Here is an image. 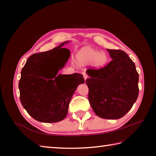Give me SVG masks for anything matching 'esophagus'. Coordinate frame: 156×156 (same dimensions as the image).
<instances>
[{
	"label": "esophagus",
	"mask_w": 156,
	"mask_h": 156,
	"mask_svg": "<svg viewBox=\"0 0 156 156\" xmlns=\"http://www.w3.org/2000/svg\"><path fill=\"white\" fill-rule=\"evenodd\" d=\"M83 77H84V80H87V78H88V76L87 74L85 72H83Z\"/></svg>",
	"instance_id": "34e87169"
}]
</instances>
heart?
<instances>
[{"label":"heart","mask_w":156,"mask_h":156,"mask_svg":"<svg viewBox=\"0 0 156 156\" xmlns=\"http://www.w3.org/2000/svg\"><path fill=\"white\" fill-rule=\"evenodd\" d=\"M77 59L80 65H87L92 62L94 67L101 69L107 65L109 58L106 52H99L91 47H84L78 52Z\"/></svg>","instance_id":"heart-1"}]
</instances>
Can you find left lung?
I'll return each instance as SVG.
<instances>
[{
  "label": "left lung",
  "instance_id": "8db88e82",
  "mask_svg": "<svg viewBox=\"0 0 156 156\" xmlns=\"http://www.w3.org/2000/svg\"><path fill=\"white\" fill-rule=\"evenodd\" d=\"M112 60L99 69L87 70L89 101L95 113L104 119L123 117L138 98L139 75L136 65L122 50L108 49Z\"/></svg>",
  "mask_w": 156,
  "mask_h": 156
}]
</instances>
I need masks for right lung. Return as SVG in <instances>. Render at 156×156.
Listing matches in <instances>:
<instances>
[{"mask_svg":"<svg viewBox=\"0 0 156 156\" xmlns=\"http://www.w3.org/2000/svg\"><path fill=\"white\" fill-rule=\"evenodd\" d=\"M69 42L31 55L21 71L18 84L21 104L39 122H57L64 119L76 88L84 83L80 73H58L70 57L69 50L62 47Z\"/></svg>","mask_w":156,"mask_h":156,"instance_id":"right-lung-1","label":"right lung"}]
</instances>
